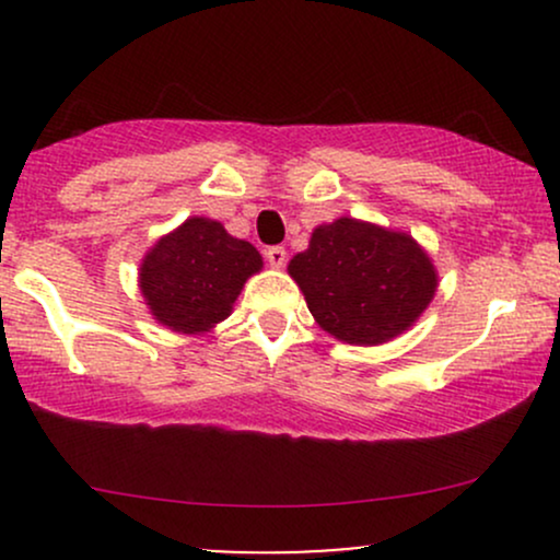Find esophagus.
I'll return each mask as SVG.
<instances>
[{
  "instance_id": "obj_1",
  "label": "esophagus",
  "mask_w": 560,
  "mask_h": 560,
  "mask_svg": "<svg viewBox=\"0 0 560 560\" xmlns=\"http://www.w3.org/2000/svg\"><path fill=\"white\" fill-rule=\"evenodd\" d=\"M266 260L271 268H284L287 266V249L284 247H268Z\"/></svg>"
}]
</instances>
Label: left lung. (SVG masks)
I'll list each match as a JSON object with an SVG mask.
<instances>
[{"label": "left lung", "mask_w": 560, "mask_h": 560, "mask_svg": "<svg viewBox=\"0 0 560 560\" xmlns=\"http://www.w3.org/2000/svg\"><path fill=\"white\" fill-rule=\"evenodd\" d=\"M316 324L347 345H382L408 331L436 292L432 258L410 234L358 218L313 231L289 260Z\"/></svg>", "instance_id": "left-lung-1"}]
</instances>
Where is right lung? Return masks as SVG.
Listing matches in <instances>:
<instances>
[{"label": "right lung", "instance_id": "1", "mask_svg": "<svg viewBox=\"0 0 560 560\" xmlns=\"http://www.w3.org/2000/svg\"><path fill=\"white\" fill-rule=\"evenodd\" d=\"M262 268L258 249L213 218L186 221L144 255L139 289L150 313L182 334H205L229 318L244 281Z\"/></svg>", "mask_w": 560, "mask_h": 560}]
</instances>
